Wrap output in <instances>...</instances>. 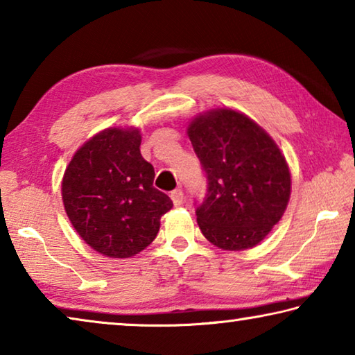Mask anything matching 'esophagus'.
<instances>
[{
  "label": "esophagus",
  "instance_id": "34e87169",
  "mask_svg": "<svg viewBox=\"0 0 355 355\" xmlns=\"http://www.w3.org/2000/svg\"><path fill=\"white\" fill-rule=\"evenodd\" d=\"M171 199H172L173 205H175V207L182 205V203H183V191L182 189H173L171 192Z\"/></svg>",
  "mask_w": 355,
  "mask_h": 355
}]
</instances>
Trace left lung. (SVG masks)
I'll return each instance as SVG.
<instances>
[{
  "label": "left lung",
  "mask_w": 355,
  "mask_h": 355,
  "mask_svg": "<svg viewBox=\"0 0 355 355\" xmlns=\"http://www.w3.org/2000/svg\"><path fill=\"white\" fill-rule=\"evenodd\" d=\"M188 136L208 180L205 199L196 209L203 236L224 250L254 248L290 200L285 156L260 125L230 107L197 116Z\"/></svg>",
  "instance_id": "8db88e82"
}]
</instances>
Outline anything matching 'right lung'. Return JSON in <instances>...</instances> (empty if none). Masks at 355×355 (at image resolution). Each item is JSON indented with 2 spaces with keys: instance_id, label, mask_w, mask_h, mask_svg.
<instances>
[{
  "instance_id": "right-lung-1",
  "label": "right lung",
  "mask_w": 355,
  "mask_h": 355,
  "mask_svg": "<svg viewBox=\"0 0 355 355\" xmlns=\"http://www.w3.org/2000/svg\"><path fill=\"white\" fill-rule=\"evenodd\" d=\"M137 128H106L78 148L64 172L62 202L86 244L111 258L139 254L153 241L172 200L153 186Z\"/></svg>"
}]
</instances>
